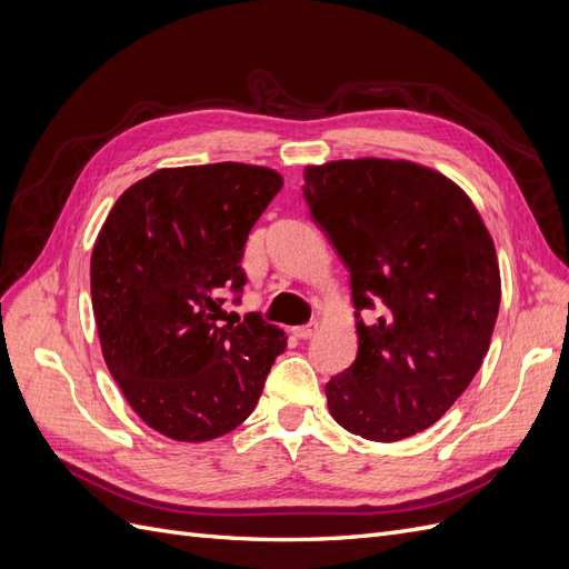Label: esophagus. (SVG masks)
<instances>
[{
	"instance_id": "1",
	"label": "esophagus",
	"mask_w": 569,
	"mask_h": 569,
	"mask_svg": "<svg viewBox=\"0 0 569 569\" xmlns=\"http://www.w3.org/2000/svg\"><path fill=\"white\" fill-rule=\"evenodd\" d=\"M316 332H318V322H308V325L295 327V335H297L299 339H311Z\"/></svg>"
}]
</instances>
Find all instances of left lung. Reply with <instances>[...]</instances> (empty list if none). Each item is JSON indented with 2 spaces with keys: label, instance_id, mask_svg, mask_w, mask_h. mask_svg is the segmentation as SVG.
<instances>
[{
  "label": "left lung",
  "instance_id": "left-lung-1",
  "mask_svg": "<svg viewBox=\"0 0 569 569\" xmlns=\"http://www.w3.org/2000/svg\"><path fill=\"white\" fill-rule=\"evenodd\" d=\"M303 180L356 306L358 353L325 385L327 408L351 435L408 439L456 403L489 351L501 303L493 239L472 199L435 168L343 159L306 166Z\"/></svg>",
  "mask_w": 569,
  "mask_h": 569
}]
</instances>
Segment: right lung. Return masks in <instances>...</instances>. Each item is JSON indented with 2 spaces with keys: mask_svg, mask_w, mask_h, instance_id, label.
I'll list each match as a JSON object with an SVG mask.
<instances>
[{
  "mask_svg": "<svg viewBox=\"0 0 569 569\" xmlns=\"http://www.w3.org/2000/svg\"><path fill=\"white\" fill-rule=\"evenodd\" d=\"M278 170L249 163L161 168L130 184L90 261L101 353L153 432L199 443L232 432L284 349L280 327L220 325L242 291L247 237L280 192Z\"/></svg>",
  "mask_w": 569,
  "mask_h": 569,
  "instance_id": "obj_1",
  "label": "right lung"
}]
</instances>
